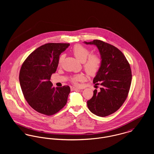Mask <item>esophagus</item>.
Returning <instances> with one entry per match:
<instances>
[{"mask_svg":"<svg viewBox=\"0 0 154 154\" xmlns=\"http://www.w3.org/2000/svg\"><path fill=\"white\" fill-rule=\"evenodd\" d=\"M71 90L72 91H76V90H79V89L78 88H76V87H71Z\"/></svg>","mask_w":154,"mask_h":154,"instance_id":"1","label":"esophagus"}]
</instances>
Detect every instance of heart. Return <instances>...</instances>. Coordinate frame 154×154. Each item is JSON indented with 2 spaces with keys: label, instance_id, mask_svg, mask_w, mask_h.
<instances>
[{
  "label": "heart",
  "instance_id": "heart-1",
  "mask_svg": "<svg viewBox=\"0 0 154 154\" xmlns=\"http://www.w3.org/2000/svg\"><path fill=\"white\" fill-rule=\"evenodd\" d=\"M72 53L78 60L84 63V69L89 75H94L100 70L102 62L101 57L97 54H92L88 57L90 54V51L87 47L80 44H76L73 47ZM63 59L64 55L60 56L59 59V65H61ZM84 79L85 76L83 74H79L75 76L72 81L75 84H77L78 82L82 81Z\"/></svg>",
  "mask_w": 154,
  "mask_h": 154
}]
</instances>
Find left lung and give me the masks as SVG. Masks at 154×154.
<instances>
[{"label":"left lung","instance_id":"8db88e82","mask_svg":"<svg viewBox=\"0 0 154 154\" xmlns=\"http://www.w3.org/2000/svg\"><path fill=\"white\" fill-rule=\"evenodd\" d=\"M84 43L96 45L102 60L93 80L94 84L102 87L100 92L94 91L87 106L93 114L106 117L119 110L128 97L132 81L131 66L122 52L114 45L98 40Z\"/></svg>","mask_w":154,"mask_h":154}]
</instances>
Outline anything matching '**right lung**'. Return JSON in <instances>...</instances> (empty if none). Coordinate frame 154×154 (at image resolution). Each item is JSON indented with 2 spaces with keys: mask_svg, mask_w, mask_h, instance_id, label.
<instances>
[{
  "mask_svg": "<svg viewBox=\"0 0 154 154\" xmlns=\"http://www.w3.org/2000/svg\"><path fill=\"white\" fill-rule=\"evenodd\" d=\"M69 45L44 44L32 52L21 66L19 79L23 96L28 104L41 114L53 115L66 105L70 87L55 88L50 78L56 71L59 56Z\"/></svg>",
  "mask_w": 154,
  "mask_h": 154,
  "instance_id": "obj_1",
  "label": "right lung"
}]
</instances>
